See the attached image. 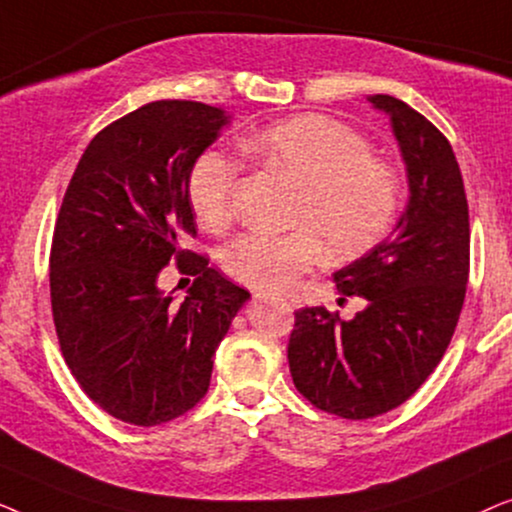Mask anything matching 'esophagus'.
<instances>
[{
	"label": "esophagus",
	"mask_w": 512,
	"mask_h": 512,
	"mask_svg": "<svg viewBox=\"0 0 512 512\" xmlns=\"http://www.w3.org/2000/svg\"><path fill=\"white\" fill-rule=\"evenodd\" d=\"M265 296H268V293H263V291H254V300H263ZM289 305L293 307V300H289Z\"/></svg>",
	"instance_id": "1"
}]
</instances>
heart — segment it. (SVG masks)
<instances>
[{
  "instance_id": "heart-1",
  "label": "heart",
  "mask_w": 512,
  "mask_h": 512,
  "mask_svg": "<svg viewBox=\"0 0 512 512\" xmlns=\"http://www.w3.org/2000/svg\"><path fill=\"white\" fill-rule=\"evenodd\" d=\"M244 149L300 188L284 235L251 230L223 251V268L254 289H286L319 261L354 258L387 233L398 209V177L370 156V144L333 118L293 116L244 139ZM237 163L223 151H202L188 172V202L200 226L233 219Z\"/></svg>"
}]
</instances>
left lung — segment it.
Instances as JSON below:
<instances>
[{"instance_id": "obj_1", "label": "left lung", "mask_w": 512, "mask_h": 512, "mask_svg": "<svg viewBox=\"0 0 512 512\" xmlns=\"http://www.w3.org/2000/svg\"><path fill=\"white\" fill-rule=\"evenodd\" d=\"M389 116L408 177V202L387 240L333 275L366 298L354 319L326 307L296 312L289 368L319 410L370 419L422 387L450 345L468 282V205L454 151L436 125L391 95H370Z\"/></svg>"}]
</instances>
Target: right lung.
Masks as SVG:
<instances>
[{
  "instance_id": "1",
  "label": "right lung",
  "mask_w": 512,
  "mask_h": 512,
  "mask_svg": "<svg viewBox=\"0 0 512 512\" xmlns=\"http://www.w3.org/2000/svg\"><path fill=\"white\" fill-rule=\"evenodd\" d=\"M228 125L202 102L144 104L93 137L67 186L51 247L55 331L81 389L121 422L158 426L191 410L249 300L184 249L195 235L188 172ZM172 257L196 275L179 306L157 286Z\"/></svg>"
}]
</instances>
